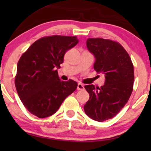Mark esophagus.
<instances>
[{
	"instance_id": "1",
	"label": "esophagus",
	"mask_w": 151,
	"mask_h": 151,
	"mask_svg": "<svg viewBox=\"0 0 151 151\" xmlns=\"http://www.w3.org/2000/svg\"><path fill=\"white\" fill-rule=\"evenodd\" d=\"M84 89V85H83L82 84L79 83V84H77V90H83Z\"/></svg>"
}]
</instances>
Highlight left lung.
I'll use <instances>...</instances> for the list:
<instances>
[{
	"mask_svg": "<svg viewBox=\"0 0 151 151\" xmlns=\"http://www.w3.org/2000/svg\"><path fill=\"white\" fill-rule=\"evenodd\" d=\"M86 47L94 55L93 68L105 76L101 87L85 85L89 93L84 109L88 116L102 122L111 119L124 107L133 91L134 70L131 58L121 45L103 38H89Z\"/></svg>",
	"mask_w": 151,
	"mask_h": 151,
	"instance_id": "8db88e82",
	"label": "left lung"
}]
</instances>
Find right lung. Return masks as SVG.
Segmentation results:
<instances>
[{
	"mask_svg": "<svg viewBox=\"0 0 151 151\" xmlns=\"http://www.w3.org/2000/svg\"><path fill=\"white\" fill-rule=\"evenodd\" d=\"M76 36L52 35L37 40L22 54L17 65L15 84L20 100L38 118L52 116L77 87L72 79L60 80L57 69L67 50L77 44Z\"/></svg>",
	"mask_w": 151,
	"mask_h": 151,
	"instance_id": "right-lung-1",
	"label": "right lung"
}]
</instances>
